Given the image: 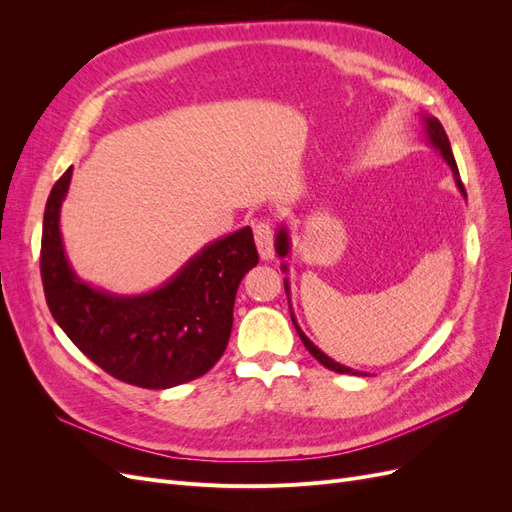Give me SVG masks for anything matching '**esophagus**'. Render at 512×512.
<instances>
[{
	"label": "esophagus",
	"mask_w": 512,
	"mask_h": 512,
	"mask_svg": "<svg viewBox=\"0 0 512 512\" xmlns=\"http://www.w3.org/2000/svg\"><path fill=\"white\" fill-rule=\"evenodd\" d=\"M254 237H256V247L262 260H273L275 256V247H273V226L265 220H260L254 224Z\"/></svg>",
	"instance_id": "1"
}]
</instances>
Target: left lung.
I'll list each match as a JSON object with an SVG mask.
<instances>
[{"instance_id": "left-lung-1", "label": "left lung", "mask_w": 512, "mask_h": 512, "mask_svg": "<svg viewBox=\"0 0 512 512\" xmlns=\"http://www.w3.org/2000/svg\"><path fill=\"white\" fill-rule=\"evenodd\" d=\"M421 126H423V134H425V138H427V143L440 153L442 160H444L448 166H451L457 190L461 192V196H463V198H468V196H466V188H463L461 177H459V170H457V162H455V156H453L451 143H448V136H446V132H444V128H442V123H440L436 117H431V115H421ZM290 247H292V239H290L288 226H286V224H280V228H277V232H275V252H277V256H280V258H284V262H282V273H288V262H286V258L290 256ZM284 288H286V297H288V307H290V318H292V324H294V329H297V333H299V337H301V342H303V344H305V348L309 350V354H312L314 359H316V361H320V363H322L324 367H327V369L337 371V374L367 376V374H363V371H359V369H352V367H346V365H342V363L333 361L331 356L324 354V352H322V350L312 342V339H309V337L301 331L297 318H294L292 305H290V282H288V277H284Z\"/></svg>"}]
</instances>
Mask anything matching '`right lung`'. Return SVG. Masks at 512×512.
<instances>
[{
  "instance_id": "1",
  "label": "right lung",
  "mask_w": 512,
  "mask_h": 512,
  "mask_svg": "<svg viewBox=\"0 0 512 512\" xmlns=\"http://www.w3.org/2000/svg\"><path fill=\"white\" fill-rule=\"evenodd\" d=\"M72 166L53 185L42 224L40 273L55 322L106 374L143 389H170L218 363L232 331L243 275L258 265L252 228L200 247L168 280L141 294L91 286L72 269L59 215Z\"/></svg>"
}]
</instances>
